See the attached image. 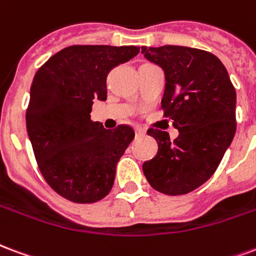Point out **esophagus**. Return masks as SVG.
I'll return each instance as SVG.
<instances>
[{"label": "esophagus", "mask_w": 256, "mask_h": 256, "mask_svg": "<svg viewBox=\"0 0 256 256\" xmlns=\"http://www.w3.org/2000/svg\"><path fill=\"white\" fill-rule=\"evenodd\" d=\"M136 136H144L146 135V130L144 128H142V126H136Z\"/></svg>", "instance_id": "esophagus-1"}]
</instances>
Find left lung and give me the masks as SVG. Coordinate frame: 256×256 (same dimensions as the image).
<instances>
[{"label":"left lung","mask_w":256,"mask_h":256,"mask_svg":"<svg viewBox=\"0 0 256 256\" xmlns=\"http://www.w3.org/2000/svg\"><path fill=\"white\" fill-rule=\"evenodd\" d=\"M147 61L165 74L162 109L178 130L174 142L148 130L156 156L143 164L147 182L166 195H182L214 174L236 132V91L221 60L187 46H142Z\"/></svg>","instance_id":"left-lung-1"}]
</instances>
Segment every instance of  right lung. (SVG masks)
<instances>
[{"label":"right lung","instance_id":"add662e5","mask_svg":"<svg viewBox=\"0 0 256 256\" xmlns=\"http://www.w3.org/2000/svg\"><path fill=\"white\" fill-rule=\"evenodd\" d=\"M136 46L84 44L60 50L35 74L26 113L39 170L54 191L94 203L113 187L116 166L135 138L128 126L91 121L94 100L108 96L106 76L139 53Z\"/></svg>","mask_w":256,"mask_h":256}]
</instances>
